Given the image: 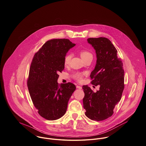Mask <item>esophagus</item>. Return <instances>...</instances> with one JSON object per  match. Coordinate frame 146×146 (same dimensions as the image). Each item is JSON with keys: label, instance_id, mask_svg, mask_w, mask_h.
I'll return each mask as SVG.
<instances>
[{"label": "esophagus", "instance_id": "1", "mask_svg": "<svg viewBox=\"0 0 146 146\" xmlns=\"http://www.w3.org/2000/svg\"><path fill=\"white\" fill-rule=\"evenodd\" d=\"M76 87H77V88H78V89H82V87L80 86H77Z\"/></svg>", "mask_w": 146, "mask_h": 146}]
</instances>
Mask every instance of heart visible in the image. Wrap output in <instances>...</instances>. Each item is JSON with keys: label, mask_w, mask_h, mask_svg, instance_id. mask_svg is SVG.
<instances>
[{"label": "heart", "mask_w": 146, "mask_h": 146, "mask_svg": "<svg viewBox=\"0 0 146 146\" xmlns=\"http://www.w3.org/2000/svg\"><path fill=\"white\" fill-rule=\"evenodd\" d=\"M80 55H81L82 59L84 60L85 59L88 58H92V54L89 52L87 50H82L80 51ZM72 58V55L70 54H68L65 55L64 57V65H68L70 62ZM84 74L83 73L81 72H76L74 73L73 75L74 78L75 80H76L78 82H81L83 78V76Z\"/></svg>", "instance_id": "b5f03b06"}]
</instances>
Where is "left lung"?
Instances as JSON below:
<instances>
[{"mask_svg":"<svg viewBox=\"0 0 146 146\" xmlns=\"http://www.w3.org/2000/svg\"><path fill=\"white\" fill-rule=\"evenodd\" d=\"M88 42L96 51L97 60L90 77L91 83L100 89L94 92L87 85L83 86L85 115L92 120L101 121L112 116L124 88L123 63L117 51L107 38H89Z\"/></svg>","mask_w":146,"mask_h":146,"instance_id":"obj_1","label":"left lung"}]
</instances>
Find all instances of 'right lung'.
Returning <instances> with one entry per match:
<instances>
[{
  "instance_id": "1",
  "label": "right lung",
  "mask_w": 146,
  "mask_h": 146,
  "mask_svg": "<svg viewBox=\"0 0 146 146\" xmlns=\"http://www.w3.org/2000/svg\"><path fill=\"white\" fill-rule=\"evenodd\" d=\"M76 45L66 38L46 41L35 53L31 62L27 86L35 107L42 117L54 120L62 117L76 87L70 82L59 84V73L64 69L68 50Z\"/></svg>"
}]
</instances>
